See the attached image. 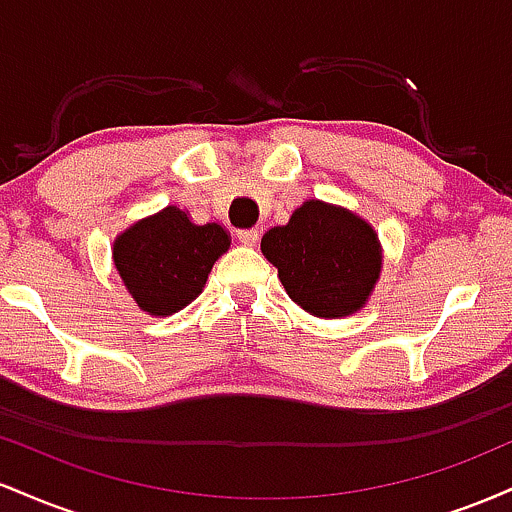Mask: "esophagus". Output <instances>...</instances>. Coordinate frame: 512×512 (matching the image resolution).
<instances>
[{"instance_id":"34e87169","label":"esophagus","mask_w":512,"mask_h":512,"mask_svg":"<svg viewBox=\"0 0 512 512\" xmlns=\"http://www.w3.org/2000/svg\"><path fill=\"white\" fill-rule=\"evenodd\" d=\"M238 238L243 245H255L257 238H260V231L257 228H240Z\"/></svg>"}]
</instances>
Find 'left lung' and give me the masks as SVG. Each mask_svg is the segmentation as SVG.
Here are the masks:
<instances>
[{
    "label": "left lung",
    "instance_id": "1",
    "mask_svg": "<svg viewBox=\"0 0 512 512\" xmlns=\"http://www.w3.org/2000/svg\"><path fill=\"white\" fill-rule=\"evenodd\" d=\"M293 303L315 317H346L366 305L383 267L378 233L354 211L308 199L286 226L262 236Z\"/></svg>",
    "mask_w": 512,
    "mask_h": 512
}]
</instances>
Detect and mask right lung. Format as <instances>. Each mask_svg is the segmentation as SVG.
Masks as SVG:
<instances>
[{"mask_svg":"<svg viewBox=\"0 0 512 512\" xmlns=\"http://www.w3.org/2000/svg\"><path fill=\"white\" fill-rule=\"evenodd\" d=\"M228 248L231 233L219 223L197 226L187 211L166 207L115 238L113 262L139 308L168 317L202 293L211 267Z\"/></svg>","mask_w":512,"mask_h":512,"instance_id":"right-lung-1","label":"right lung"}]
</instances>
